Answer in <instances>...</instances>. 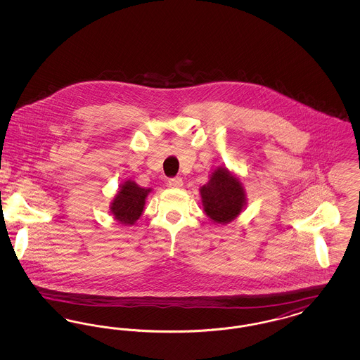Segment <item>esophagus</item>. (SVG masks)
I'll list each match as a JSON object with an SVG mask.
<instances>
[{
	"mask_svg": "<svg viewBox=\"0 0 360 360\" xmlns=\"http://www.w3.org/2000/svg\"><path fill=\"white\" fill-rule=\"evenodd\" d=\"M169 186L172 188H181L184 186V181H182V178H172V179H169Z\"/></svg>",
	"mask_w": 360,
	"mask_h": 360,
	"instance_id": "1",
	"label": "esophagus"
}]
</instances>
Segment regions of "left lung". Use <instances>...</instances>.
Returning <instances> with one entry per match:
<instances>
[{
  "label": "left lung",
  "instance_id": "left-lung-1",
  "mask_svg": "<svg viewBox=\"0 0 360 360\" xmlns=\"http://www.w3.org/2000/svg\"><path fill=\"white\" fill-rule=\"evenodd\" d=\"M202 209L210 221L225 225L236 220L247 206V193L239 175L219 166L200 188Z\"/></svg>",
  "mask_w": 360,
  "mask_h": 360
}]
</instances>
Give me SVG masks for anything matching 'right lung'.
<instances>
[{
	"label": "right lung",
	"mask_w": 360,
	"mask_h": 360,
	"mask_svg": "<svg viewBox=\"0 0 360 360\" xmlns=\"http://www.w3.org/2000/svg\"><path fill=\"white\" fill-rule=\"evenodd\" d=\"M153 188H140L135 181L127 179L119 186L109 210L117 223L129 226L143 214L146 200Z\"/></svg>",
	"instance_id": "obj_1"
}]
</instances>
